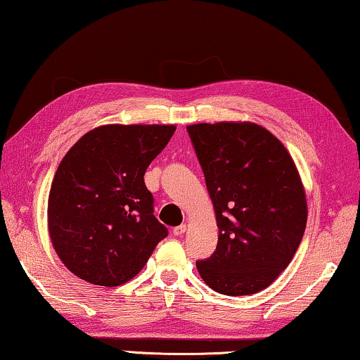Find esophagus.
I'll return each mask as SVG.
<instances>
[{
    "label": "esophagus",
    "instance_id": "esophagus-1",
    "mask_svg": "<svg viewBox=\"0 0 360 360\" xmlns=\"http://www.w3.org/2000/svg\"><path fill=\"white\" fill-rule=\"evenodd\" d=\"M187 231V224L184 222V224H181V226H178V227H174L173 229V233L174 236H182V233H184Z\"/></svg>",
    "mask_w": 360,
    "mask_h": 360
}]
</instances>
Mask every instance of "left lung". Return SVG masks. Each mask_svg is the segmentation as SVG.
<instances>
[{"label": "left lung", "mask_w": 360, "mask_h": 360, "mask_svg": "<svg viewBox=\"0 0 360 360\" xmlns=\"http://www.w3.org/2000/svg\"><path fill=\"white\" fill-rule=\"evenodd\" d=\"M187 133L219 229L216 252L197 269L218 293H258L290 264L306 229V193L293 158L255 123H198Z\"/></svg>", "instance_id": "left-lung-1"}]
</instances>
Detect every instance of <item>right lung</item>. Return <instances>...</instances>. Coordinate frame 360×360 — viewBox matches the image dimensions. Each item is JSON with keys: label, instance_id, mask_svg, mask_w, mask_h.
I'll use <instances>...</instances> for the list:
<instances>
[{"label": "right lung", "instance_id": "obj_1", "mask_svg": "<svg viewBox=\"0 0 360 360\" xmlns=\"http://www.w3.org/2000/svg\"><path fill=\"white\" fill-rule=\"evenodd\" d=\"M173 124H105L65 153L51 186L53 247L77 277L101 287L128 282L168 229L153 216L144 174Z\"/></svg>", "mask_w": 360, "mask_h": 360}]
</instances>
